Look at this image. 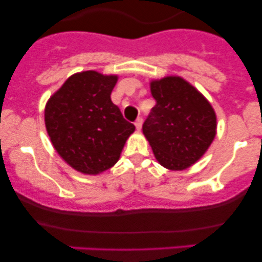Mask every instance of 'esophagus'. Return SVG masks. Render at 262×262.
I'll list each match as a JSON object with an SVG mask.
<instances>
[{"label": "esophagus", "instance_id": "1", "mask_svg": "<svg viewBox=\"0 0 262 262\" xmlns=\"http://www.w3.org/2000/svg\"><path fill=\"white\" fill-rule=\"evenodd\" d=\"M135 128L138 129V130H140L141 129V125H143V118H141V117H139V118L137 119V121H135Z\"/></svg>", "mask_w": 262, "mask_h": 262}]
</instances>
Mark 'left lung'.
<instances>
[{"instance_id":"8db88e82","label":"left lung","mask_w":262,"mask_h":262,"mask_svg":"<svg viewBox=\"0 0 262 262\" xmlns=\"http://www.w3.org/2000/svg\"><path fill=\"white\" fill-rule=\"evenodd\" d=\"M156 104L143 124L156 160L181 171L202 158L217 133V117L206 97L180 76L150 82Z\"/></svg>"}]
</instances>
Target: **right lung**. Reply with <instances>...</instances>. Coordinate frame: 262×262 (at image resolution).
<instances>
[{
  "label": "right lung",
  "mask_w": 262,
  "mask_h": 262,
  "mask_svg": "<svg viewBox=\"0 0 262 262\" xmlns=\"http://www.w3.org/2000/svg\"><path fill=\"white\" fill-rule=\"evenodd\" d=\"M117 80L93 70L74 74L47 102L45 127L53 146L79 172L111 169L135 130L111 100Z\"/></svg>",
  "instance_id": "obj_1"
}]
</instances>
